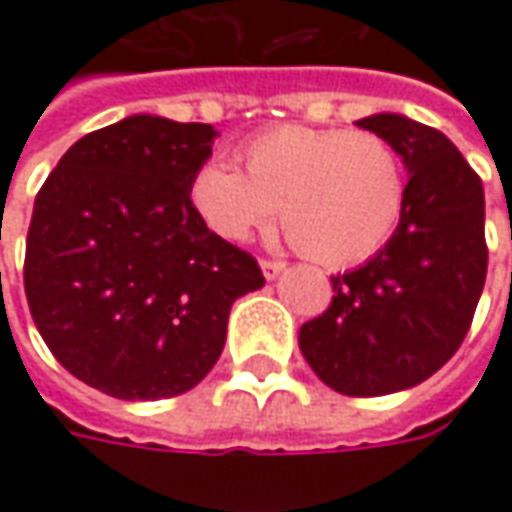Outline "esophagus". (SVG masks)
Wrapping results in <instances>:
<instances>
[{"mask_svg":"<svg viewBox=\"0 0 512 512\" xmlns=\"http://www.w3.org/2000/svg\"><path fill=\"white\" fill-rule=\"evenodd\" d=\"M260 269H263L266 280H274L277 274L286 269V263H280V260H260Z\"/></svg>","mask_w":512,"mask_h":512,"instance_id":"34e87169","label":"esophagus"}]
</instances>
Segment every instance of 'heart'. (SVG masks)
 Here are the masks:
<instances>
[{"label":"heart","instance_id":"1","mask_svg":"<svg viewBox=\"0 0 512 512\" xmlns=\"http://www.w3.org/2000/svg\"><path fill=\"white\" fill-rule=\"evenodd\" d=\"M243 172L206 161L189 203L218 238L240 243L280 212L291 243L328 269L357 266L394 238L405 212V169L374 133L280 124L240 150Z\"/></svg>","mask_w":512,"mask_h":512}]
</instances>
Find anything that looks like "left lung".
<instances>
[{
  "label": "left lung",
  "instance_id": "1",
  "mask_svg": "<svg viewBox=\"0 0 512 512\" xmlns=\"http://www.w3.org/2000/svg\"><path fill=\"white\" fill-rule=\"evenodd\" d=\"M408 169L394 238L300 328L311 371L345 397L414 388L456 354L485 289V189L448 135L397 113L360 118Z\"/></svg>",
  "mask_w": 512,
  "mask_h": 512
}]
</instances>
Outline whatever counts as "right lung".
Instances as JSON below:
<instances>
[{"label":"right lung","mask_w":512,"mask_h":512,"mask_svg":"<svg viewBox=\"0 0 512 512\" xmlns=\"http://www.w3.org/2000/svg\"><path fill=\"white\" fill-rule=\"evenodd\" d=\"M215 135L130 115L79 138L36 195L27 306L53 357L101 394L135 402L195 388L221 357L232 303L266 283L189 203Z\"/></svg>","instance_id":"obj_1"}]
</instances>
